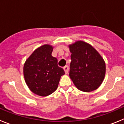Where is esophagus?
<instances>
[{"label": "esophagus", "instance_id": "esophagus-1", "mask_svg": "<svg viewBox=\"0 0 124 124\" xmlns=\"http://www.w3.org/2000/svg\"><path fill=\"white\" fill-rule=\"evenodd\" d=\"M63 69H64V72H65L66 74H67V73H68V71H69V67H68V66L66 65L65 66H64V68H63Z\"/></svg>", "mask_w": 124, "mask_h": 124}]
</instances>
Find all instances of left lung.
<instances>
[{"label": "left lung", "mask_w": 124, "mask_h": 124, "mask_svg": "<svg viewBox=\"0 0 124 124\" xmlns=\"http://www.w3.org/2000/svg\"><path fill=\"white\" fill-rule=\"evenodd\" d=\"M71 62L70 76L78 89L84 92L96 90L102 83L106 64L91 45L83 41L69 46Z\"/></svg>", "instance_id": "1"}]
</instances>
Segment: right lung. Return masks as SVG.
Instances as JSON below:
<instances>
[{
    "instance_id": "1",
    "label": "right lung",
    "mask_w": 124,
    "mask_h": 124,
    "mask_svg": "<svg viewBox=\"0 0 124 124\" xmlns=\"http://www.w3.org/2000/svg\"><path fill=\"white\" fill-rule=\"evenodd\" d=\"M53 47L45 45L37 48L27 59L23 66L25 82L33 93L40 96L52 94L64 74L58 65V60L51 56Z\"/></svg>"
}]
</instances>
